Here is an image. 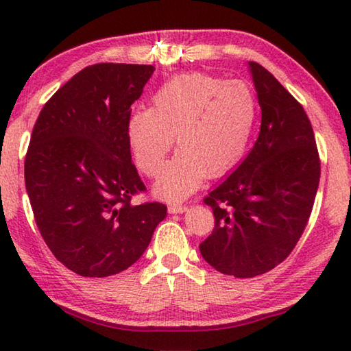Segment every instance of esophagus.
<instances>
[{
	"mask_svg": "<svg viewBox=\"0 0 351 351\" xmlns=\"http://www.w3.org/2000/svg\"><path fill=\"white\" fill-rule=\"evenodd\" d=\"M187 209H189L187 204H178V203H173V204L169 206V212H170V213H182V212H186Z\"/></svg>",
	"mask_w": 351,
	"mask_h": 351,
	"instance_id": "obj_1",
	"label": "esophagus"
}]
</instances>
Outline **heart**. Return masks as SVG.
I'll use <instances>...</instances> for the list:
<instances>
[{"label": "heart", "instance_id": "obj_1", "mask_svg": "<svg viewBox=\"0 0 351 351\" xmlns=\"http://www.w3.org/2000/svg\"><path fill=\"white\" fill-rule=\"evenodd\" d=\"M257 119V99L241 80L193 73L178 75L152 96L150 108L133 110L127 136L142 173L162 171L173 141L180 150L156 184L159 197L186 198L203 178H217L240 161Z\"/></svg>", "mask_w": 351, "mask_h": 351}]
</instances>
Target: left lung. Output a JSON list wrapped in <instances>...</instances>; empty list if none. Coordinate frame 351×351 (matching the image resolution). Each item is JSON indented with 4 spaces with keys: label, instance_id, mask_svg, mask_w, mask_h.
Returning <instances> with one entry per match:
<instances>
[{
    "label": "left lung",
    "instance_id": "obj_1",
    "mask_svg": "<svg viewBox=\"0 0 351 351\" xmlns=\"http://www.w3.org/2000/svg\"><path fill=\"white\" fill-rule=\"evenodd\" d=\"M261 108L257 142L239 169L204 198L215 217L199 245L217 271L249 278L274 269L304 234L319 187L310 119L268 69L249 62Z\"/></svg>",
    "mask_w": 351,
    "mask_h": 351
}]
</instances>
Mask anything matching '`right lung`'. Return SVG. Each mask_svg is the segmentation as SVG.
Masks as SVG:
<instances>
[{
	"label": "right lung",
	"instance_id": "obj_1",
	"mask_svg": "<svg viewBox=\"0 0 351 351\" xmlns=\"http://www.w3.org/2000/svg\"><path fill=\"white\" fill-rule=\"evenodd\" d=\"M152 64L97 63L77 73L41 108L25 159L35 223L58 261L82 277L136 263L167 215L134 206L145 184L132 162L127 122Z\"/></svg>",
	"mask_w": 351,
	"mask_h": 351
}]
</instances>
